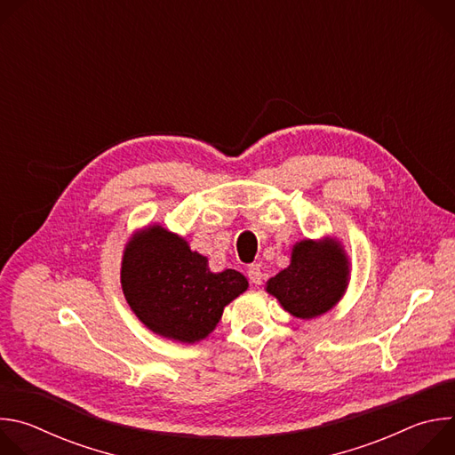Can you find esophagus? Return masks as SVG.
<instances>
[{
  "label": "esophagus",
  "instance_id": "34e87169",
  "mask_svg": "<svg viewBox=\"0 0 455 455\" xmlns=\"http://www.w3.org/2000/svg\"><path fill=\"white\" fill-rule=\"evenodd\" d=\"M248 279L253 283V284H261L263 283V270L259 265H251L248 267Z\"/></svg>",
  "mask_w": 455,
  "mask_h": 455
}]
</instances>
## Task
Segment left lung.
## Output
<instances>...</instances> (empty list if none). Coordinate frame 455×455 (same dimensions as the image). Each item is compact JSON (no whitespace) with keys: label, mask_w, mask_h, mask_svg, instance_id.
I'll list each match as a JSON object with an SVG mask.
<instances>
[{"label":"left lung","mask_w":455,"mask_h":455,"mask_svg":"<svg viewBox=\"0 0 455 455\" xmlns=\"http://www.w3.org/2000/svg\"><path fill=\"white\" fill-rule=\"evenodd\" d=\"M349 279V257L337 237H306L293 244L290 265L268 279L267 291L290 315L311 320L340 302Z\"/></svg>","instance_id":"8db88e82"}]
</instances>
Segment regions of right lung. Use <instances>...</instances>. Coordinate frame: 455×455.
Instances as JSON below:
<instances>
[{
    "instance_id": "right-lung-1",
    "label": "right lung",
    "mask_w": 455,
    "mask_h": 455,
    "mask_svg": "<svg viewBox=\"0 0 455 455\" xmlns=\"http://www.w3.org/2000/svg\"><path fill=\"white\" fill-rule=\"evenodd\" d=\"M120 284L144 326L164 339L196 344L221 320L225 306L246 291L243 274L212 272L209 259L160 223L137 230L124 246Z\"/></svg>"
}]
</instances>
